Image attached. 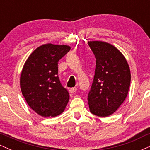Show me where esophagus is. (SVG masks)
<instances>
[{"label":"esophagus","mask_w":150,"mask_h":150,"mask_svg":"<svg viewBox=\"0 0 150 150\" xmlns=\"http://www.w3.org/2000/svg\"><path fill=\"white\" fill-rule=\"evenodd\" d=\"M77 90V87H72V88L70 89V92H73V93L75 92H76Z\"/></svg>","instance_id":"1"}]
</instances>
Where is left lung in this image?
Here are the masks:
<instances>
[{
    "instance_id": "1",
    "label": "left lung",
    "mask_w": 150,
    "mask_h": 150,
    "mask_svg": "<svg viewBox=\"0 0 150 150\" xmlns=\"http://www.w3.org/2000/svg\"><path fill=\"white\" fill-rule=\"evenodd\" d=\"M96 68L88 94L89 111L99 117L113 114L125 101L130 84L128 62L117 48L101 41L88 42Z\"/></svg>"
}]
</instances>
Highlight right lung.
Wrapping results in <instances>:
<instances>
[{
	"label": "right lung",
	"mask_w": 150,
	"mask_h": 150,
	"mask_svg": "<svg viewBox=\"0 0 150 150\" xmlns=\"http://www.w3.org/2000/svg\"><path fill=\"white\" fill-rule=\"evenodd\" d=\"M70 49L67 45L44 44L31 53L22 68V95L30 107L43 117L61 114L69 101V93L58 77V62Z\"/></svg>",
	"instance_id": "right-lung-1"
}]
</instances>
